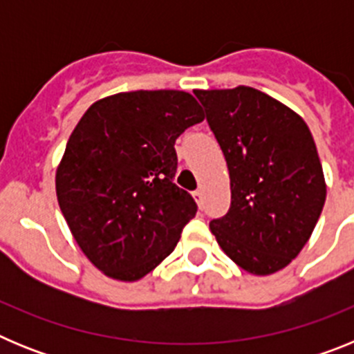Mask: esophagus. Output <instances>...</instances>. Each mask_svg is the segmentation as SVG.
I'll return each mask as SVG.
<instances>
[{
  "label": "esophagus",
  "mask_w": 354,
  "mask_h": 354,
  "mask_svg": "<svg viewBox=\"0 0 354 354\" xmlns=\"http://www.w3.org/2000/svg\"><path fill=\"white\" fill-rule=\"evenodd\" d=\"M193 200H195L196 204H198V207H202V202H204V195H202V192H200V189L193 192Z\"/></svg>",
  "instance_id": "1"
}]
</instances>
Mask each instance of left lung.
<instances>
[{
    "label": "left lung",
    "mask_w": 354,
    "mask_h": 354,
    "mask_svg": "<svg viewBox=\"0 0 354 354\" xmlns=\"http://www.w3.org/2000/svg\"><path fill=\"white\" fill-rule=\"evenodd\" d=\"M230 175V209L211 221L239 268L273 274L310 239L326 183L310 129L289 106L252 86L195 90Z\"/></svg>",
    "instance_id": "left-lung-1"
}]
</instances>
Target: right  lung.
<instances>
[{
	"label": "right lung",
	"mask_w": 354,
	"mask_h": 354,
	"mask_svg": "<svg viewBox=\"0 0 354 354\" xmlns=\"http://www.w3.org/2000/svg\"><path fill=\"white\" fill-rule=\"evenodd\" d=\"M204 120L180 90H136L93 102L56 168V196L71 234L97 270L136 282L161 264L196 214L174 184L175 140Z\"/></svg>",
	"instance_id": "right-lung-1"
}]
</instances>
